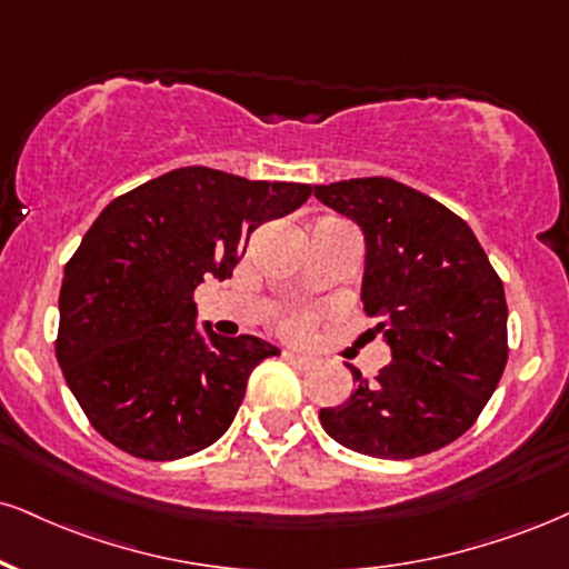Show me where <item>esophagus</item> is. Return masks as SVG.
I'll use <instances>...</instances> for the list:
<instances>
[{"mask_svg":"<svg viewBox=\"0 0 569 569\" xmlns=\"http://www.w3.org/2000/svg\"><path fill=\"white\" fill-rule=\"evenodd\" d=\"M283 358L291 362V366H297V368H312V358H307V355H302V352H293V350H286L283 352Z\"/></svg>","mask_w":569,"mask_h":569,"instance_id":"obj_1","label":"esophagus"}]
</instances>
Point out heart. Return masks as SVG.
Masks as SVG:
<instances>
[{
    "instance_id": "obj_1",
    "label": "heart",
    "mask_w": 569,
    "mask_h": 569,
    "mask_svg": "<svg viewBox=\"0 0 569 569\" xmlns=\"http://www.w3.org/2000/svg\"><path fill=\"white\" fill-rule=\"evenodd\" d=\"M305 326H307V318L302 312H291L289 318H286V328H289V331H293V333L305 331Z\"/></svg>"
}]
</instances>
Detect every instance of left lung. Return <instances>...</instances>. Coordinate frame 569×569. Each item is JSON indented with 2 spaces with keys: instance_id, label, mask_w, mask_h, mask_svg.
<instances>
[{
  "instance_id": "left-lung-1",
  "label": "left lung",
  "mask_w": 569,
  "mask_h": 569,
  "mask_svg": "<svg viewBox=\"0 0 569 569\" xmlns=\"http://www.w3.org/2000/svg\"><path fill=\"white\" fill-rule=\"evenodd\" d=\"M315 198L366 238L362 310L381 323L392 362L320 423L339 445L373 458L427 456L458 440L496 392L509 358L506 297L475 232L435 198L389 180L315 184Z\"/></svg>"
}]
</instances>
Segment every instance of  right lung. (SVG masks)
<instances>
[{"label":"right lung","instance_id":"add662e5","mask_svg":"<svg viewBox=\"0 0 569 569\" xmlns=\"http://www.w3.org/2000/svg\"><path fill=\"white\" fill-rule=\"evenodd\" d=\"M310 184L182 167L113 198L60 286V368L89 423L129 456L174 461L228 432L254 368L278 347L196 326L193 291L224 280L267 219Z\"/></svg>","mask_w":569,"mask_h":569}]
</instances>
